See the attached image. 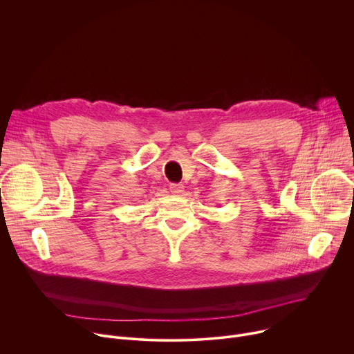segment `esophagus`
<instances>
[{"label": "esophagus", "instance_id": "1", "mask_svg": "<svg viewBox=\"0 0 354 354\" xmlns=\"http://www.w3.org/2000/svg\"><path fill=\"white\" fill-rule=\"evenodd\" d=\"M169 190H171V193H174V194H180V193L183 192V186H182L180 183H172V185L169 186Z\"/></svg>", "mask_w": 354, "mask_h": 354}]
</instances>
